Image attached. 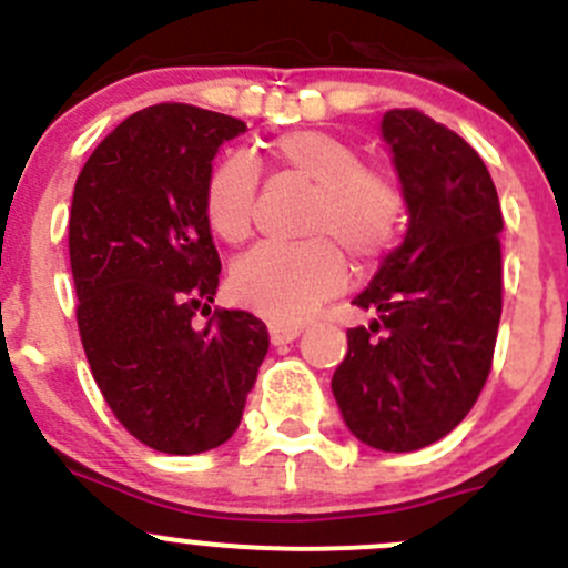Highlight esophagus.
Returning <instances> with one entry per match:
<instances>
[{
	"label": "esophagus",
	"mask_w": 568,
	"mask_h": 568,
	"mask_svg": "<svg viewBox=\"0 0 568 568\" xmlns=\"http://www.w3.org/2000/svg\"><path fill=\"white\" fill-rule=\"evenodd\" d=\"M267 331H271L273 345H286V342H292V339H297V336H301V325H295V323H276V320H273V323L267 325Z\"/></svg>",
	"instance_id": "1"
}]
</instances>
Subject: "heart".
I'll return each mask as SVG.
<instances>
[{"label":"heart","mask_w":568,"mask_h":568,"mask_svg":"<svg viewBox=\"0 0 568 568\" xmlns=\"http://www.w3.org/2000/svg\"><path fill=\"white\" fill-rule=\"evenodd\" d=\"M271 154L286 171L317 184L308 232L328 234L356 265H373L395 245L403 221V195L389 173L362 165L353 143L323 129L278 134ZM260 168L248 154H232L206 184V217L226 243H243L254 223ZM345 284V260L327 237L301 245L265 243L232 267V297L265 317L303 320L320 301Z\"/></svg>","instance_id":"1"}]
</instances>
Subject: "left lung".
Masks as SVG:
<instances>
[{
	"label": "left lung",
	"instance_id": "8db88e82",
	"mask_svg": "<svg viewBox=\"0 0 568 568\" xmlns=\"http://www.w3.org/2000/svg\"><path fill=\"white\" fill-rule=\"evenodd\" d=\"M406 201L403 243L353 306L373 314L347 331L331 378L347 430L384 453L450 434L488 378L503 314V210L477 151L417 110L381 118Z\"/></svg>",
	"mask_w": 568,
	"mask_h": 568
}]
</instances>
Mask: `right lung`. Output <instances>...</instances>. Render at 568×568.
<instances>
[{"mask_svg": "<svg viewBox=\"0 0 568 568\" xmlns=\"http://www.w3.org/2000/svg\"><path fill=\"white\" fill-rule=\"evenodd\" d=\"M245 129L201 106H145L95 145L74 184L69 254L88 364L118 423L171 456L232 439L271 345L240 308L195 325L221 276L212 160Z\"/></svg>", "mask_w": 568, "mask_h": 568, "instance_id": "1", "label": "right lung"}]
</instances>
